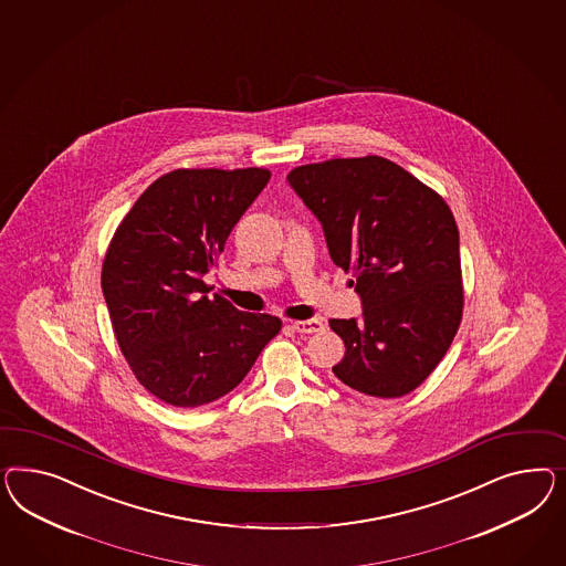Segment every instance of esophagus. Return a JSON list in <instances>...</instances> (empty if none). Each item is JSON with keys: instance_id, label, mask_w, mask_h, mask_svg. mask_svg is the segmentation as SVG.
Segmentation results:
<instances>
[{"instance_id": "1", "label": "esophagus", "mask_w": 566, "mask_h": 566, "mask_svg": "<svg viewBox=\"0 0 566 566\" xmlns=\"http://www.w3.org/2000/svg\"><path fill=\"white\" fill-rule=\"evenodd\" d=\"M291 328L297 331V333H318V331H323L324 323L318 321V318H307V321L291 323Z\"/></svg>"}]
</instances>
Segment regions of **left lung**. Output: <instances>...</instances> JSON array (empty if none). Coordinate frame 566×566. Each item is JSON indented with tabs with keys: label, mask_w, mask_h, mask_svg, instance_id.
Here are the masks:
<instances>
[{
	"label": "left lung",
	"mask_w": 566,
	"mask_h": 566,
	"mask_svg": "<svg viewBox=\"0 0 566 566\" xmlns=\"http://www.w3.org/2000/svg\"><path fill=\"white\" fill-rule=\"evenodd\" d=\"M291 188L323 223L333 262L352 273L364 316L333 318L343 385L368 397L409 395L449 352L463 316L459 229L449 205L378 155L291 169Z\"/></svg>",
	"instance_id": "1"
}]
</instances>
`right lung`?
<instances>
[{
  "label": "right lung",
  "instance_id": "right-lung-1",
  "mask_svg": "<svg viewBox=\"0 0 566 566\" xmlns=\"http://www.w3.org/2000/svg\"><path fill=\"white\" fill-rule=\"evenodd\" d=\"M269 179L262 167L174 169L115 229L101 287L129 370L163 403L188 409L221 399L283 326L217 293L209 300L202 281Z\"/></svg>",
  "mask_w": 566,
  "mask_h": 566
}]
</instances>
